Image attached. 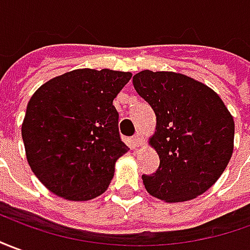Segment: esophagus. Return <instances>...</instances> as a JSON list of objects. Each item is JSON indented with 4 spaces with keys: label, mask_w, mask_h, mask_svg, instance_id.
I'll return each mask as SVG.
<instances>
[{
    "label": "esophagus",
    "mask_w": 250,
    "mask_h": 250,
    "mask_svg": "<svg viewBox=\"0 0 250 250\" xmlns=\"http://www.w3.org/2000/svg\"><path fill=\"white\" fill-rule=\"evenodd\" d=\"M143 142H144V137L140 132H137L135 136H133V143H135L136 147H142Z\"/></svg>",
    "instance_id": "obj_1"
}]
</instances>
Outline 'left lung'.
<instances>
[{
	"label": "left lung",
	"instance_id": "1",
	"mask_svg": "<svg viewBox=\"0 0 250 250\" xmlns=\"http://www.w3.org/2000/svg\"><path fill=\"white\" fill-rule=\"evenodd\" d=\"M133 85L156 115L149 144L161 163L156 173L143 175L147 192L167 203L203 194L233 155V115L214 89L189 76L142 70Z\"/></svg>",
	"mask_w": 250,
	"mask_h": 250
}]
</instances>
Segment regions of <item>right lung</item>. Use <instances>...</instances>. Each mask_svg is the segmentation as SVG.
<instances>
[{
  "mask_svg": "<svg viewBox=\"0 0 250 250\" xmlns=\"http://www.w3.org/2000/svg\"><path fill=\"white\" fill-rule=\"evenodd\" d=\"M130 72L76 69L36 89L21 125L31 170L44 187L72 201L95 199L128 151L113 101Z\"/></svg>",
  "mask_w": 250,
  "mask_h": 250,
  "instance_id": "add662e5",
  "label": "right lung"
}]
</instances>
